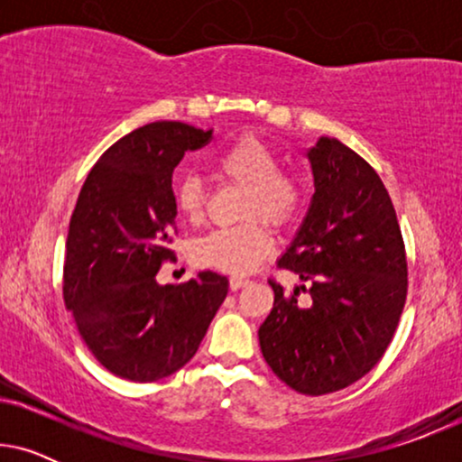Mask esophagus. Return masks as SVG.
<instances>
[{
	"mask_svg": "<svg viewBox=\"0 0 462 462\" xmlns=\"http://www.w3.org/2000/svg\"><path fill=\"white\" fill-rule=\"evenodd\" d=\"M245 283H248V280H245V277H237V275H233L231 280H229V286H231V290H239V288H244Z\"/></svg>",
	"mask_w": 462,
	"mask_h": 462,
	"instance_id": "esophagus-1",
	"label": "esophagus"
}]
</instances>
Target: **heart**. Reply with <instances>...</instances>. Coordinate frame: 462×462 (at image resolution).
<instances>
[{
	"label": "heart",
	"instance_id": "obj_1",
	"mask_svg": "<svg viewBox=\"0 0 462 462\" xmlns=\"http://www.w3.org/2000/svg\"><path fill=\"white\" fill-rule=\"evenodd\" d=\"M214 170L225 179L248 189L242 225L206 233L193 244V261L220 273L244 275L273 252V236L263 217L277 229H286L305 208V182L292 172H282V160L267 143L242 136L214 157ZM204 185L198 176H182L174 185V204L187 218L204 212Z\"/></svg>",
	"mask_w": 462,
	"mask_h": 462
}]
</instances>
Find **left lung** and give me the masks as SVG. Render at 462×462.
Instances as JSON below:
<instances>
[{
	"label": "left lung",
	"mask_w": 462,
	"mask_h": 462,
	"mask_svg": "<svg viewBox=\"0 0 462 462\" xmlns=\"http://www.w3.org/2000/svg\"><path fill=\"white\" fill-rule=\"evenodd\" d=\"M315 193L305 223L280 258L309 288L300 307L269 280L275 300L258 330L271 370L290 389L326 395L381 362L408 294V261L395 208L381 176L337 138L309 151Z\"/></svg>",
	"instance_id": "1"
}]
</instances>
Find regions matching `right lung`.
<instances>
[{"instance_id": "1", "label": "right lung", "mask_w": 462, "mask_h": 462, "mask_svg": "<svg viewBox=\"0 0 462 462\" xmlns=\"http://www.w3.org/2000/svg\"><path fill=\"white\" fill-rule=\"evenodd\" d=\"M212 130L155 122L100 155L81 187L65 245L62 296L92 356L116 376L153 383L195 356L229 280L201 271L160 286L176 233L172 172Z\"/></svg>"}]
</instances>
